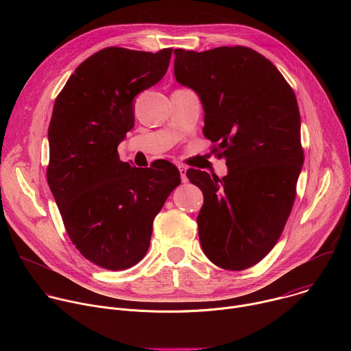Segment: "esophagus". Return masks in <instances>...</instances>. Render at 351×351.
<instances>
[{
  "label": "esophagus",
  "instance_id": "34e87169",
  "mask_svg": "<svg viewBox=\"0 0 351 351\" xmlns=\"http://www.w3.org/2000/svg\"><path fill=\"white\" fill-rule=\"evenodd\" d=\"M178 169H179V172H180V179H182V182L183 183H187L189 182V179H187V176H186V167H183V165H179L178 167Z\"/></svg>",
  "mask_w": 351,
  "mask_h": 351
}]
</instances>
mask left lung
<instances>
[{
	"instance_id": "8db88e82",
	"label": "left lung",
	"mask_w": 351,
	"mask_h": 351,
	"mask_svg": "<svg viewBox=\"0 0 351 351\" xmlns=\"http://www.w3.org/2000/svg\"><path fill=\"white\" fill-rule=\"evenodd\" d=\"M173 54L176 82L198 95L203 133L228 167L222 179L197 169L186 173L204 194L199 243L219 268L247 269L274 248L295 197L304 162L295 95L276 66L252 48H179Z\"/></svg>"
}]
</instances>
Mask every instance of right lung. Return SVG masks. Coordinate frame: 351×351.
<instances>
[{
  "label": "right lung",
  "instance_id": "add662e5",
  "mask_svg": "<svg viewBox=\"0 0 351 351\" xmlns=\"http://www.w3.org/2000/svg\"><path fill=\"white\" fill-rule=\"evenodd\" d=\"M171 56L172 48H104L76 68L56 99L48 186L72 243L106 269L130 268L145 256L153 221L180 184L168 161L133 168L118 154L134 126V97L164 77Z\"/></svg>",
  "mask_w": 351,
  "mask_h": 351
}]
</instances>
